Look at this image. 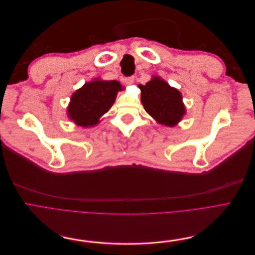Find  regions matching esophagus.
<instances>
[{
    "label": "esophagus",
    "instance_id": "esophagus-1",
    "mask_svg": "<svg viewBox=\"0 0 255 255\" xmlns=\"http://www.w3.org/2000/svg\"><path fill=\"white\" fill-rule=\"evenodd\" d=\"M123 80H124V82H125L127 85H130V84L134 83L135 78H134V77H128V78H125V79H123Z\"/></svg>",
    "mask_w": 255,
    "mask_h": 255
}]
</instances>
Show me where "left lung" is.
I'll return each instance as SVG.
<instances>
[{
    "instance_id": "8db88e82",
    "label": "left lung",
    "mask_w": 255,
    "mask_h": 255,
    "mask_svg": "<svg viewBox=\"0 0 255 255\" xmlns=\"http://www.w3.org/2000/svg\"><path fill=\"white\" fill-rule=\"evenodd\" d=\"M139 88L145 111L156 123L174 127L186 114L181 93L160 77L153 76L145 85H139Z\"/></svg>"
}]
</instances>
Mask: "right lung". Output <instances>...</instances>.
<instances>
[{"label":"right lung","mask_w":255,"mask_h":255,"mask_svg":"<svg viewBox=\"0 0 255 255\" xmlns=\"http://www.w3.org/2000/svg\"><path fill=\"white\" fill-rule=\"evenodd\" d=\"M124 87L118 81L94 79L71 95L67 107L69 119L83 128L94 127L113 106L118 91Z\"/></svg>","instance_id":"right-lung-1"}]
</instances>
